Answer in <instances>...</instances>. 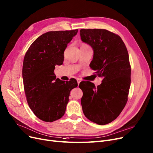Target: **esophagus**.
<instances>
[{
  "mask_svg": "<svg viewBox=\"0 0 153 153\" xmlns=\"http://www.w3.org/2000/svg\"><path fill=\"white\" fill-rule=\"evenodd\" d=\"M76 80H77L78 85H79V83H80V82H81V80H80V79H79V78H76Z\"/></svg>",
  "mask_w": 153,
  "mask_h": 153,
  "instance_id": "esophagus-1",
  "label": "esophagus"
}]
</instances>
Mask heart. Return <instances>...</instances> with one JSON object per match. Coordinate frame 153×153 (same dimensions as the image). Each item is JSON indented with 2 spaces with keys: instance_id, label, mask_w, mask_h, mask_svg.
<instances>
[{
  "instance_id": "obj_1",
  "label": "heart",
  "mask_w": 153,
  "mask_h": 153,
  "mask_svg": "<svg viewBox=\"0 0 153 153\" xmlns=\"http://www.w3.org/2000/svg\"><path fill=\"white\" fill-rule=\"evenodd\" d=\"M83 46H88V45H87V44L83 43V44H82V45H81V47H83Z\"/></svg>"
}]
</instances>
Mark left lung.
Instances as JSON below:
<instances>
[{
	"mask_svg": "<svg viewBox=\"0 0 153 153\" xmlns=\"http://www.w3.org/2000/svg\"><path fill=\"white\" fill-rule=\"evenodd\" d=\"M80 36L94 50L90 68L102 78L97 87L90 82L79 85L83 91V112L90 121L105 125L117 119L128 100L131 72L129 54L120 36L108 30L82 29Z\"/></svg>",
	"mask_w": 153,
	"mask_h": 153,
	"instance_id": "obj_1",
	"label": "left lung"
}]
</instances>
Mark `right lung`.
Returning <instances> with one entry per match:
<instances>
[{
	"instance_id": "right-lung-1",
	"label": "right lung",
	"mask_w": 153,
	"mask_h": 153,
	"mask_svg": "<svg viewBox=\"0 0 153 153\" xmlns=\"http://www.w3.org/2000/svg\"><path fill=\"white\" fill-rule=\"evenodd\" d=\"M78 29L50 31L40 36L30 46L24 58V89L30 108L45 122L55 121L64 115L70 91L78 86L75 79L56 78V65H62L67 45Z\"/></svg>"
}]
</instances>
